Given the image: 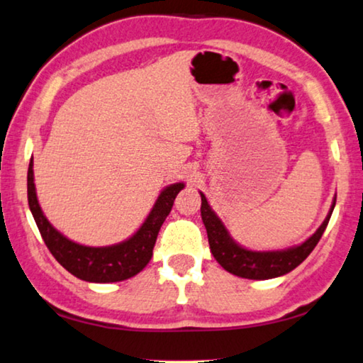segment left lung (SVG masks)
Segmentation results:
<instances>
[{"instance_id":"1","label":"left lung","mask_w":363,"mask_h":363,"mask_svg":"<svg viewBox=\"0 0 363 363\" xmlns=\"http://www.w3.org/2000/svg\"><path fill=\"white\" fill-rule=\"evenodd\" d=\"M202 206H201V216L206 225L208 245H211V252L213 258L220 263L223 269L228 273L235 274V277L247 278V279H269L278 278L283 274L293 272L296 267H299L309 253L313 252L315 245L323 237V233L328 227L329 218L333 216V211L335 207V199L333 202V207L313 237H309L304 243L298 245V247H291L288 250H277V252H252L247 250L235 242L227 232L225 225H223L217 213L212 211L208 206L207 199L201 192Z\"/></svg>"}]
</instances>
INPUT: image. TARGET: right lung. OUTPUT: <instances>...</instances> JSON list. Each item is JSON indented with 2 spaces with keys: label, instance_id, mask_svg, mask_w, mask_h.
Returning a JSON list of instances; mask_svg holds the SVG:
<instances>
[{
  "label": "right lung",
  "instance_id": "right-lung-1",
  "mask_svg": "<svg viewBox=\"0 0 363 363\" xmlns=\"http://www.w3.org/2000/svg\"><path fill=\"white\" fill-rule=\"evenodd\" d=\"M181 189H184L182 182L167 186L160 194L143 225L128 240L110 245V247H85V245L75 243L64 237L50 225L39 206L38 196H35L33 160H30L28 169L29 208L33 212L35 225L39 228L45 247L69 273L90 283L123 281V279L135 277L150 263L157 233H160L162 222L169 216L172 203Z\"/></svg>",
  "mask_w": 363,
  "mask_h": 363
}]
</instances>
